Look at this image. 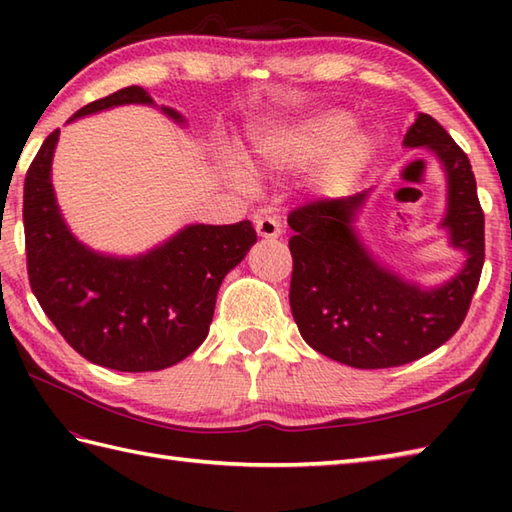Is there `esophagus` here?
I'll return each mask as SVG.
<instances>
[{
  "instance_id": "obj_1",
  "label": "esophagus",
  "mask_w": 512,
  "mask_h": 512,
  "mask_svg": "<svg viewBox=\"0 0 512 512\" xmlns=\"http://www.w3.org/2000/svg\"><path fill=\"white\" fill-rule=\"evenodd\" d=\"M255 228H257V235L266 237V239H275V237L281 235V224H279L277 217H273V215L259 217Z\"/></svg>"
}]
</instances>
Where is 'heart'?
I'll list each match as a JSON object with an SVG mask.
<instances>
[{
  "label": "heart",
  "mask_w": 512,
  "mask_h": 512,
  "mask_svg": "<svg viewBox=\"0 0 512 512\" xmlns=\"http://www.w3.org/2000/svg\"><path fill=\"white\" fill-rule=\"evenodd\" d=\"M352 116L330 110L308 118V121L292 127L284 138L270 149V158L286 167H303L328 154V165L323 171V184L330 189H341L350 184L367 165L372 156V138L363 132H350Z\"/></svg>",
  "instance_id": "heart-1"
}]
</instances>
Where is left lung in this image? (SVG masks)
I'll use <instances>...</instances> for the list:
<instances>
[{
    "instance_id": "1",
    "label": "left lung",
    "mask_w": 512,
    "mask_h": 512,
    "mask_svg": "<svg viewBox=\"0 0 512 512\" xmlns=\"http://www.w3.org/2000/svg\"><path fill=\"white\" fill-rule=\"evenodd\" d=\"M407 147L436 151L449 176L442 226L466 264L449 284L420 290L380 268L358 242L352 220L367 191L321 198L288 213L292 235L290 308L312 350L358 369L398 367L438 350L460 330L484 266V211L469 156L436 118L418 114Z\"/></svg>"
}]
</instances>
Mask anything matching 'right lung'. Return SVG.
I'll use <instances>...</instances> for the list:
<instances>
[{
	"mask_svg": "<svg viewBox=\"0 0 512 512\" xmlns=\"http://www.w3.org/2000/svg\"><path fill=\"white\" fill-rule=\"evenodd\" d=\"M125 103H151V96L132 85L88 103L76 116ZM165 114L180 121L169 107ZM57 140L54 129L24 182L26 264L39 306L90 363L116 372H158L180 363L209 334L222 279L257 242L253 224L187 226L134 259L94 253L65 228L54 200L50 162Z\"/></svg>",
	"mask_w": 512,
	"mask_h": 512,
	"instance_id": "obj_1",
	"label": "right lung"
}]
</instances>
